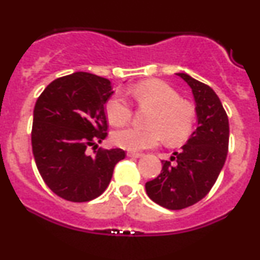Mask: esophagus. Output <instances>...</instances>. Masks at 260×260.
Masks as SVG:
<instances>
[{"label": "esophagus", "instance_id": "34e87169", "mask_svg": "<svg viewBox=\"0 0 260 260\" xmlns=\"http://www.w3.org/2000/svg\"><path fill=\"white\" fill-rule=\"evenodd\" d=\"M127 156H129V157H142L143 154L142 153H136V151H128Z\"/></svg>", "mask_w": 260, "mask_h": 260}]
</instances>
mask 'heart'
Segmentation results:
<instances>
[{
  "instance_id": "1",
  "label": "heart",
  "mask_w": 260,
  "mask_h": 260,
  "mask_svg": "<svg viewBox=\"0 0 260 260\" xmlns=\"http://www.w3.org/2000/svg\"><path fill=\"white\" fill-rule=\"evenodd\" d=\"M140 106L155 109L148 121V129L127 127L112 134V142L127 150H143L165 138L171 144L186 140L196 122L193 105L183 101L176 89L161 80H147L129 90ZM105 112L113 126H123L133 116V104L122 91H115L105 104Z\"/></svg>"
}]
</instances>
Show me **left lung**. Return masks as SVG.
Returning a JSON list of instances; mask_svg holds the SVG:
<instances>
[{"label": "left lung", "mask_w": 260, "mask_h": 260, "mask_svg": "<svg viewBox=\"0 0 260 260\" xmlns=\"http://www.w3.org/2000/svg\"><path fill=\"white\" fill-rule=\"evenodd\" d=\"M190 86L196 100L198 127L190 138L162 160V170L145 183L150 199L166 209L180 210L198 203L214 186L229 150V117L210 86L186 73H177Z\"/></svg>", "instance_id": "obj_1"}]
</instances>
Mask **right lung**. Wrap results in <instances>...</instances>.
I'll list each match as a JSON object with an SVG mask.
<instances>
[{
	"label": "right lung",
	"instance_id": "1",
	"mask_svg": "<svg viewBox=\"0 0 260 260\" xmlns=\"http://www.w3.org/2000/svg\"><path fill=\"white\" fill-rule=\"evenodd\" d=\"M111 82L86 72L53 80L34 107L31 147L45 183L55 194L74 203L103 194L113 169L126 157L122 149H88L107 137L105 104Z\"/></svg>",
	"mask_w": 260,
	"mask_h": 260
}]
</instances>
